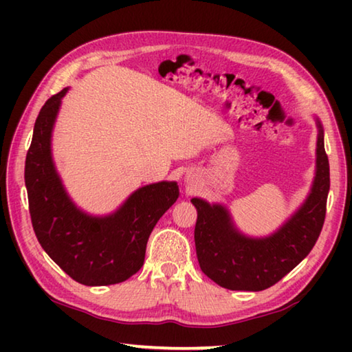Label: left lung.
<instances>
[{"label":"left lung","mask_w":352,"mask_h":352,"mask_svg":"<svg viewBox=\"0 0 352 352\" xmlns=\"http://www.w3.org/2000/svg\"><path fill=\"white\" fill-rule=\"evenodd\" d=\"M317 175L312 192L278 233L250 239L237 233L220 205L192 199L197 208L194 241L201 272L230 290L259 292L272 287L311 253L323 228L329 192V160L318 122Z\"/></svg>","instance_id":"1"}]
</instances>
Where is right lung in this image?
I'll return each mask as SVG.
<instances>
[{
  "instance_id": "right-lung-1",
  "label": "right lung",
  "mask_w": 352,
  "mask_h": 352,
  "mask_svg": "<svg viewBox=\"0 0 352 352\" xmlns=\"http://www.w3.org/2000/svg\"><path fill=\"white\" fill-rule=\"evenodd\" d=\"M67 88L41 107L26 155L25 182L35 236L50 258L74 281L109 285L144 264L146 245L160 217L175 204L174 182L148 184L109 217H90L71 204L51 160V130Z\"/></svg>"
}]
</instances>
